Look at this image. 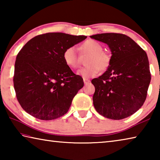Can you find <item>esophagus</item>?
<instances>
[{"mask_svg":"<svg viewBox=\"0 0 160 160\" xmlns=\"http://www.w3.org/2000/svg\"><path fill=\"white\" fill-rule=\"evenodd\" d=\"M83 81H84V83H85V85H88V84H89L90 82V80L89 79H85V78H84L83 79Z\"/></svg>","mask_w":160,"mask_h":160,"instance_id":"34e87169","label":"esophagus"}]
</instances>
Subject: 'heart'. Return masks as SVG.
I'll list each match as a JSON object with an SVG mask.
<instances>
[{
    "label": "heart",
    "mask_w": 160,
    "mask_h": 160,
    "mask_svg": "<svg viewBox=\"0 0 160 160\" xmlns=\"http://www.w3.org/2000/svg\"><path fill=\"white\" fill-rule=\"evenodd\" d=\"M80 53L82 56L88 55L85 60L87 66L77 72L78 75L85 79L96 76L99 70H106L110 66V56L103 51L102 45L95 40H87L82 43L80 46ZM63 59L70 68H76L80 63V57L74 46H70L64 50Z\"/></svg>",
    "instance_id": "heart-1"
}]
</instances>
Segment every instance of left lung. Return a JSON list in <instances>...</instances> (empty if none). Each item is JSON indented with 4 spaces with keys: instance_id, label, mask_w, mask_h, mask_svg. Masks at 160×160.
I'll list each match as a JSON object with an SVG mask.
<instances>
[{
    "instance_id": "1",
    "label": "left lung",
    "mask_w": 160,
    "mask_h": 160,
    "mask_svg": "<svg viewBox=\"0 0 160 160\" xmlns=\"http://www.w3.org/2000/svg\"><path fill=\"white\" fill-rule=\"evenodd\" d=\"M90 37L107 44L112 54L107 71L92 80L95 88L94 107L107 118L128 117L142 106L147 97L151 80L147 53L125 34L104 33Z\"/></svg>"
}]
</instances>
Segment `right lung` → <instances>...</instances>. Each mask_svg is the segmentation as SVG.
I'll return each instance as SVG.
<instances>
[{
	"label": "right lung",
	"instance_id": "add662e5",
	"mask_svg": "<svg viewBox=\"0 0 160 160\" xmlns=\"http://www.w3.org/2000/svg\"><path fill=\"white\" fill-rule=\"evenodd\" d=\"M86 38L49 32L32 38L19 51L13 84L18 101L29 114L53 120L68 112L84 82L64 63L63 53Z\"/></svg>",
	"mask_w": 160,
	"mask_h": 160
}]
</instances>
